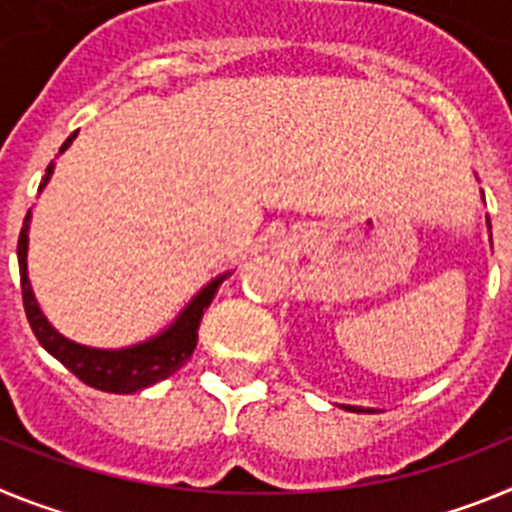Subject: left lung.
Returning <instances> with one entry per match:
<instances>
[{"instance_id":"1","label":"left lung","mask_w":512,"mask_h":512,"mask_svg":"<svg viewBox=\"0 0 512 512\" xmlns=\"http://www.w3.org/2000/svg\"><path fill=\"white\" fill-rule=\"evenodd\" d=\"M482 200H485V194H482ZM487 228H490V217H487ZM341 408H346L348 413H374L372 408H356V405H341Z\"/></svg>"}]
</instances>
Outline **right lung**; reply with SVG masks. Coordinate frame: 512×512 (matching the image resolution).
<instances>
[{
  "label": "right lung",
  "mask_w": 512,
  "mask_h": 512,
  "mask_svg": "<svg viewBox=\"0 0 512 512\" xmlns=\"http://www.w3.org/2000/svg\"><path fill=\"white\" fill-rule=\"evenodd\" d=\"M74 138L76 133L66 138V143L61 146V153L71 146V140ZM53 169H56V164L51 161L48 169H45L43 182H40V192L45 189V184L51 182ZM30 220H33V210L25 215V223H22L20 230V241H17L22 302H25L27 320H30V328H33L35 338H38L40 346H43L53 359L61 361L71 374H76L81 382L94 387V390L115 392V395H133V392L138 390H146V387L171 377V374L179 372V369L187 364L189 356H192L194 348H197V328H200L202 315H205V310L210 307V302L215 300L220 284H223L233 271H225L220 277L210 279V282L187 302V307L176 315L174 323L166 325V328L161 330V333H156V336L122 348L84 346V343H76L71 341V338L61 336V333L48 323V318H45L43 310H40L38 300H35V292L33 287H30V277H27V241H30L27 233H30Z\"/></svg>",
  "instance_id": "add662e5"
}]
</instances>
